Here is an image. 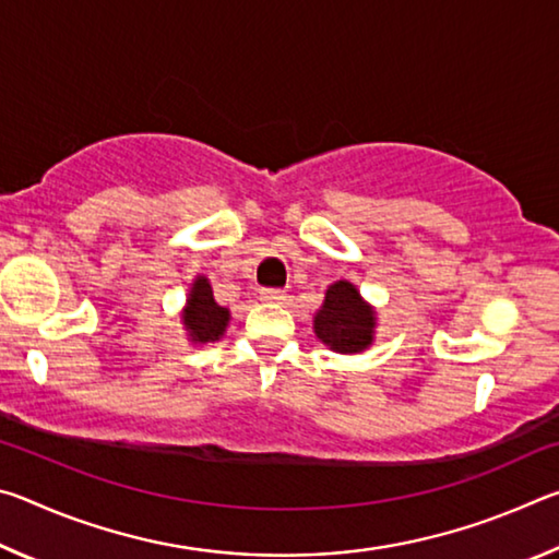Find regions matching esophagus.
I'll return each instance as SVG.
<instances>
[{"label": "esophagus", "instance_id": "1", "mask_svg": "<svg viewBox=\"0 0 559 559\" xmlns=\"http://www.w3.org/2000/svg\"><path fill=\"white\" fill-rule=\"evenodd\" d=\"M261 300H266V302H283V300H286V293L278 290V288H263V290H261Z\"/></svg>", "mask_w": 559, "mask_h": 559}]
</instances>
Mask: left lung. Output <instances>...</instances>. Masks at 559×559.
<instances>
[{"label":"left lung","mask_w":559,"mask_h":559,"mask_svg":"<svg viewBox=\"0 0 559 559\" xmlns=\"http://www.w3.org/2000/svg\"><path fill=\"white\" fill-rule=\"evenodd\" d=\"M377 310L349 281L328 286L323 306L313 316V333L328 349L340 355H357L374 343Z\"/></svg>","instance_id":"left-lung-1"}]
</instances>
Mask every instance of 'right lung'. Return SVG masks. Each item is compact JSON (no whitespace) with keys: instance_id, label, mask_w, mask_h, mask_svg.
Here are the masks:
<instances>
[{"instance_id":"right-lung-1","label":"right lung","mask_w":559,"mask_h":559,"mask_svg":"<svg viewBox=\"0 0 559 559\" xmlns=\"http://www.w3.org/2000/svg\"><path fill=\"white\" fill-rule=\"evenodd\" d=\"M179 318H182L189 343L206 345L226 333V325H229L231 320V310L214 300L210 278L200 273V276H194L192 286H189L182 316Z\"/></svg>"}]
</instances>
